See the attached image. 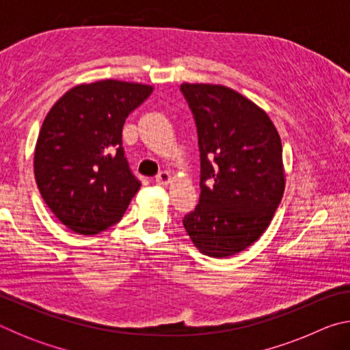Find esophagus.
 Returning a JSON list of instances; mask_svg holds the SVG:
<instances>
[{
  "mask_svg": "<svg viewBox=\"0 0 350 350\" xmlns=\"http://www.w3.org/2000/svg\"><path fill=\"white\" fill-rule=\"evenodd\" d=\"M170 182H171V174L168 173V171H161V173L156 176V183H157V185L165 187V185H168Z\"/></svg>",
  "mask_w": 350,
  "mask_h": 350,
  "instance_id": "obj_1",
  "label": "esophagus"
}]
</instances>
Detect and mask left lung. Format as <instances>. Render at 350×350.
Returning <instances> with one entry per match:
<instances>
[{"label":"left lung","instance_id":"obj_1","mask_svg":"<svg viewBox=\"0 0 350 350\" xmlns=\"http://www.w3.org/2000/svg\"><path fill=\"white\" fill-rule=\"evenodd\" d=\"M200 151L199 204L183 217L200 253L228 258L259 239L281 204L282 145L267 112L221 85L183 83Z\"/></svg>","mask_w":350,"mask_h":350}]
</instances>
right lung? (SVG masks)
<instances>
[{"instance_id":"1","label":"right lung","mask_w":350,"mask_h":350,"mask_svg":"<svg viewBox=\"0 0 350 350\" xmlns=\"http://www.w3.org/2000/svg\"><path fill=\"white\" fill-rule=\"evenodd\" d=\"M151 92L152 86L140 83H83L47 112L35 145V180L46 205L72 232L97 234L109 228L139 191L122 129Z\"/></svg>"}]
</instances>
